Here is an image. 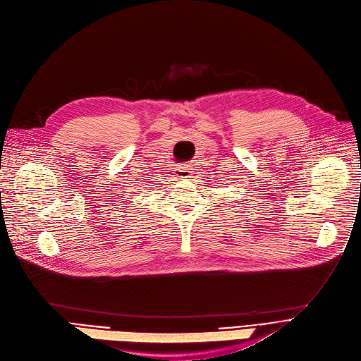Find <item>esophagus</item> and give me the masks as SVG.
Listing matches in <instances>:
<instances>
[{"instance_id": "obj_1", "label": "esophagus", "mask_w": 361, "mask_h": 361, "mask_svg": "<svg viewBox=\"0 0 361 361\" xmlns=\"http://www.w3.org/2000/svg\"><path fill=\"white\" fill-rule=\"evenodd\" d=\"M178 176L180 179H185V178H190V173H192V169H190L189 164H180L178 169Z\"/></svg>"}]
</instances>
